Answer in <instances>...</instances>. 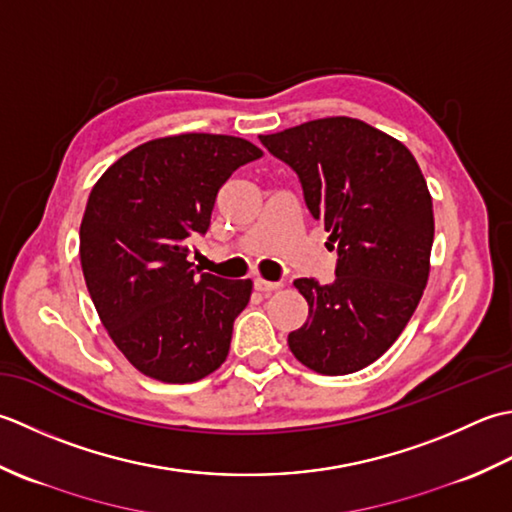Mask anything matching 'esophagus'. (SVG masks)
<instances>
[{"mask_svg": "<svg viewBox=\"0 0 512 512\" xmlns=\"http://www.w3.org/2000/svg\"><path fill=\"white\" fill-rule=\"evenodd\" d=\"M254 287L258 291H263V294H269V291H276L283 287V283H274V280H265V278H256L254 280Z\"/></svg>", "mask_w": 512, "mask_h": 512, "instance_id": "1", "label": "esophagus"}]
</instances>
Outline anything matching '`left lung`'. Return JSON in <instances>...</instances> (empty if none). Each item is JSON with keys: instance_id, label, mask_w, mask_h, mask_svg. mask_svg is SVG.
<instances>
[{"instance_id": "left-lung-1", "label": "left lung", "mask_w": 512, "mask_h": 512, "mask_svg": "<svg viewBox=\"0 0 512 512\" xmlns=\"http://www.w3.org/2000/svg\"><path fill=\"white\" fill-rule=\"evenodd\" d=\"M260 143L298 174L338 249L336 278L294 280L309 305L289 349L322 375L356 373L398 340L431 269L433 201L404 143L351 117L300 123Z\"/></svg>"}]
</instances>
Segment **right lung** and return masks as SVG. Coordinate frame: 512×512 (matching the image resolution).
Wrapping results in <instances>:
<instances>
[{
    "mask_svg": "<svg viewBox=\"0 0 512 512\" xmlns=\"http://www.w3.org/2000/svg\"><path fill=\"white\" fill-rule=\"evenodd\" d=\"M260 156L227 134H174L123 154L92 187L79 229L83 278L108 336L148 378L187 384L225 362L252 280L198 274L187 254L223 183Z\"/></svg>",
    "mask_w": 512,
    "mask_h": 512,
    "instance_id": "obj_1",
    "label": "right lung"
}]
</instances>
